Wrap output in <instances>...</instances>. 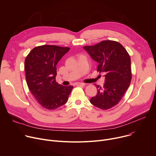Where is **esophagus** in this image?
<instances>
[{
    "label": "esophagus",
    "instance_id": "obj_1",
    "mask_svg": "<svg viewBox=\"0 0 156 156\" xmlns=\"http://www.w3.org/2000/svg\"><path fill=\"white\" fill-rule=\"evenodd\" d=\"M76 85H79V86H84L85 84L84 83H82V82H77L76 83Z\"/></svg>",
    "mask_w": 156,
    "mask_h": 156
}]
</instances>
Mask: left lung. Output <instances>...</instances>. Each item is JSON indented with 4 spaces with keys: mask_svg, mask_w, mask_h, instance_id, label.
<instances>
[{
    "mask_svg": "<svg viewBox=\"0 0 156 156\" xmlns=\"http://www.w3.org/2000/svg\"><path fill=\"white\" fill-rule=\"evenodd\" d=\"M83 48L98 63L97 71L104 73L105 83L98 88L97 94L90 101L102 110L116 105L129 87L131 80V58L125 48L119 43L105 40L94 46Z\"/></svg>",
    "mask_w": 156,
    "mask_h": 156,
    "instance_id": "8db88e82",
    "label": "left lung"
}]
</instances>
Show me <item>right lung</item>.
I'll use <instances>...</instances> for the list:
<instances>
[{
	"instance_id": "1",
	"label": "right lung",
	"mask_w": 156,
	"mask_h": 156,
	"mask_svg": "<svg viewBox=\"0 0 156 156\" xmlns=\"http://www.w3.org/2000/svg\"><path fill=\"white\" fill-rule=\"evenodd\" d=\"M70 48L42 45L33 48L25 61L28 89L42 107L55 110L67 101L73 86H63L56 81V65Z\"/></svg>"
}]
</instances>
